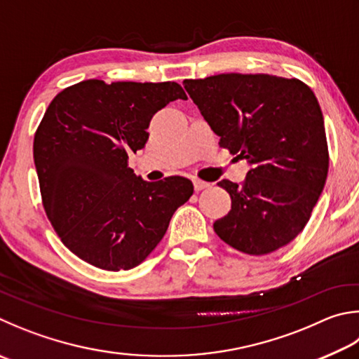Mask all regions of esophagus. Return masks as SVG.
<instances>
[{
	"label": "esophagus",
	"mask_w": 359,
	"mask_h": 359,
	"mask_svg": "<svg viewBox=\"0 0 359 359\" xmlns=\"http://www.w3.org/2000/svg\"><path fill=\"white\" fill-rule=\"evenodd\" d=\"M193 185H194V191H202L205 190V188H208L210 185L207 184V182H202V180H193Z\"/></svg>",
	"instance_id": "34e87169"
}]
</instances>
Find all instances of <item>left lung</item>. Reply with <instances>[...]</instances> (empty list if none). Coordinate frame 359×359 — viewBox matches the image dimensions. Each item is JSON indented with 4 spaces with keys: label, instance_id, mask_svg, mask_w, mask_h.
Wrapping results in <instances>:
<instances>
[{
    "label": "left lung",
    "instance_id": "8db88e82",
    "mask_svg": "<svg viewBox=\"0 0 359 359\" xmlns=\"http://www.w3.org/2000/svg\"><path fill=\"white\" fill-rule=\"evenodd\" d=\"M219 147L251 165L242 184L221 180L232 205L213 229L250 256L289 245L304 229L327 180L323 116L308 84L266 74L185 80Z\"/></svg>",
    "mask_w": 359,
    "mask_h": 359
}]
</instances>
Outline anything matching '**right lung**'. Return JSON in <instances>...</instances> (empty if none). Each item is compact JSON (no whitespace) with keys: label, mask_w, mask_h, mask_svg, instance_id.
Returning <instances> with one entry per match:
<instances>
[{"label":"right lung","mask_w":359,"mask_h":359,"mask_svg":"<svg viewBox=\"0 0 359 359\" xmlns=\"http://www.w3.org/2000/svg\"><path fill=\"white\" fill-rule=\"evenodd\" d=\"M187 95L180 84L84 80L62 89L34 135L45 213L61 242L84 262L130 270L151 254L191 180L144 182L128 168L144 147L154 114Z\"/></svg>","instance_id":"1"}]
</instances>
